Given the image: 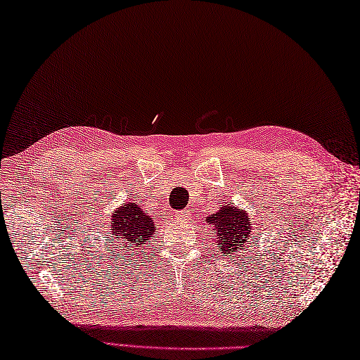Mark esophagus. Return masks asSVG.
Returning <instances> with one entry per match:
<instances>
[{"label": "esophagus", "mask_w": 360, "mask_h": 360, "mask_svg": "<svg viewBox=\"0 0 360 360\" xmlns=\"http://www.w3.org/2000/svg\"><path fill=\"white\" fill-rule=\"evenodd\" d=\"M175 217L180 218V220H189V212L188 210H180V212H175Z\"/></svg>", "instance_id": "34e87169"}]
</instances>
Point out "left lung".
I'll return each instance as SVG.
<instances>
[{"label":"left lung","mask_w":360,"mask_h":360,"mask_svg":"<svg viewBox=\"0 0 360 360\" xmlns=\"http://www.w3.org/2000/svg\"><path fill=\"white\" fill-rule=\"evenodd\" d=\"M207 223L214 226L217 233L218 248L223 255L236 253L241 248H246L250 236V218L244 210L227 205L218 210L217 214L207 217Z\"/></svg>","instance_id":"left-lung-1"}]
</instances>
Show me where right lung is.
I'll list each match as a JSON object with an SVG mask.
<instances>
[{
    "mask_svg": "<svg viewBox=\"0 0 360 360\" xmlns=\"http://www.w3.org/2000/svg\"><path fill=\"white\" fill-rule=\"evenodd\" d=\"M112 235L116 238L129 243L131 244H137L140 246L150 238V236L154 233V223L148 215L143 214V209H140L134 203H125L119 210H116V214H112Z\"/></svg>",
    "mask_w": 360,
    "mask_h": 360,
    "instance_id": "1",
    "label": "right lung"
}]
</instances>
